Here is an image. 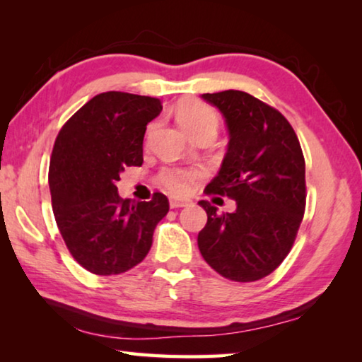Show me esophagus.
Returning a JSON list of instances; mask_svg holds the SVG:
<instances>
[{"mask_svg": "<svg viewBox=\"0 0 362 362\" xmlns=\"http://www.w3.org/2000/svg\"><path fill=\"white\" fill-rule=\"evenodd\" d=\"M189 204H192V201H188V199H177V198L169 199V206L173 207V209H175V207H187Z\"/></svg>", "mask_w": 362, "mask_h": 362, "instance_id": "obj_1", "label": "esophagus"}]
</instances>
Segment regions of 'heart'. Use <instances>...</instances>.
I'll return each instance as SVG.
<instances>
[{
  "label": "heart",
  "instance_id": "obj_1",
  "mask_svg": "<svg viewBox=\"0 0 362 362\" xmlns=\"http://www.w3.org/2000/svg\"><path fill=\"white\" fill-rule=\"evenodd\" d=\"M177 118H179L182 127L188 134L203 129L217 131L218 126L217 113L214 112L209 105H206V103L198 100H189L187 103H183L179 113H177ZM196 177H198V173H196L194 169L166 168L161 170V174H159V182H161L169 192L183 194L188 192L189 183H192Z\"/></svg>",
  "mask_w": 362,
  "mask_h": 362
}]
</instances>
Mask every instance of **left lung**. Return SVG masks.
<instances>
[{"instance_id":"8db88e82","label":"left lung","mask_w":362,"mask_h":362,"mask_svg":"<svg viewBox=\"0 0 362 362\" xmlns=\"http://www.w3.org/2000/svg\"><path fill=\"white\" fill-rule=\"evenodd\" d=\"M222 113L228 146L206 193L236 201L220 214L199 201L207 223L198 235L203 259L222 276L250 283L268 276L289 254L305 212V159L283 115L243 90L203 94Z\"/></svg>"}]
</instances>
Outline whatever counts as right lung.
Instances as JSON below:
<instances>
[{
  "label": "right lung",
  "mask_w": 362,
  "mask_h": 362,
  "mask_svg": "<svg viewBox=\"0 0 362 362\" xmlns=\"http://www.w3.org/2000/svg\"><path fill=\"white\" fill-rule=\"evenodd\" d=\"M161 110L155 97L108 90L79 108L56 139L52 211L66 247L90 273L119 274L142 262L169 211L163 193L122 199L116 187L124 168L142 166L146 124Z\"/></svg>",
  "instance_id": "obj_1"
}]
</instances>
